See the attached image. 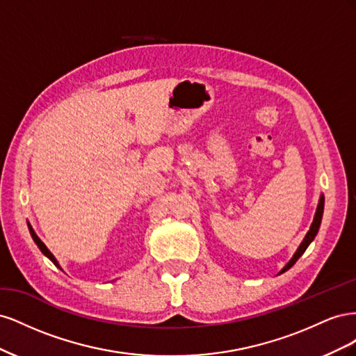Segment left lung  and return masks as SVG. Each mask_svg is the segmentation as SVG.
Listing matches in <instances>:
<instances>
[{
    "label": "left lung",
    "mask_w": 356,
    "mask_h": 356,
    "mask_svg": "<svg viewBox=\"0 0 356 356\" xmlns=\"http://www.w3.org/2000/svg\"><path fill=\"white\" fill-rule=\"evenodd\" d=\"M322 213H324V196H321V199H319V203H318V208H316V213H315V218H314V222H312V225H310V230L307 232V234L305 236V239H303V242L300 243V246H298V250L296 251V254L293 255V258H291V260L286 263V266L282 268L281 270V273H284V272H286L289 267H293L294 264H296V261L298 260V258L303 255V252L307 250V246L310 245V242L315 239V236L318 234V230H319V225H321V220H322Z\"/></svg>",
    "instance_id": "left-lung-1"
}]
</instances>
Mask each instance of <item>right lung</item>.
Segmentation results:
<instances>
[{
    "label": "right lung",
    "mask_w": 356,
    "mask_h": 356,
    "mask_svg": "<svg viewBox=\"0 0 356 356\" xmlns=\"http://www.w3.org/2000/svg\"><path fill=\"white\" fill-rule=\"evenodd\" d=\"M28 227H29V233H31V236H32V239H34V242L37 243V246L40 248V251L42 252V254H44L47 258H49V260L50 261H53V264H55V266H58L59 268H60V266H59V263H58V260H56V258H55V255H53L49 250H47V246L44 245V243H42L41 241H40V238H38V236L35 234V232L34 230H32V227H31V224H28Z\"/></svg>",
    "instance_id": "obj_1"
}]
</instances>
